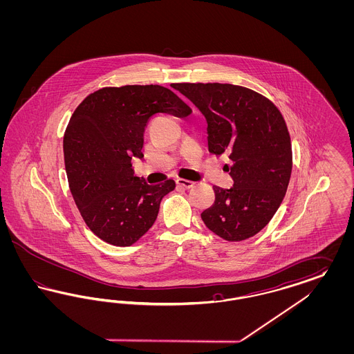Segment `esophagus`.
Here are the masks:
<instances>
[{"label": "esophagus", "instance_id": "34e87169", "mask_svg": "<svg viewBox=\"0 0 354 354\" xmlns=\"http://www.w3.org/2000/svg\"><path fill=\"white\" fill-rule=\"evenodd\" d=\"M176 183L178 185H180V187H183V188H191V187H194V182H191V180H187V179H176Z\"/></svg>", "mask_w": 354, "mask_h": 354}]
</instances>
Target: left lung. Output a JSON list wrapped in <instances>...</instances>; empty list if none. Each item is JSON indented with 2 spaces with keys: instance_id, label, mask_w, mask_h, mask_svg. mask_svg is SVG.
<instances>
[{
  "instance_id": "8db88e82",
  "label": "left lung",
  "mask_w": 354,
  "mask_h": 354,
  "mask_svg": "<svg viewBox=\"0 0 354 354\" xmlns=\"http://www.w3.org/2000/svg\"><path fill=\"white\" fill-rule=\"evenodd\" d=\"M207 120L208 150L225 155L231 188L214 187L215 202L204 209L205 227L228 241L260 232L286 196L292 147L277 107L251 88L230 84H174Z\"/></svg>"
}]
</instances>
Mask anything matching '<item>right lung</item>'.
Returning <instances> with one entry per match:
<instances>
[{
	"mask_svg": "<svg viewBox=\"0 0 354 354\" xmlns=\"http://www.w3.org/2000/svg\"><path fill=\"white\" fill-rule=\"evenodd\" d=\"M158 113L187 117L191 109L159 84L103 87L77 107L64 136L68 185L87 227L103 241L129 247L155 223L169 179L147 185L134 175L143 133Z\"/></svg>",
	"mask_w": 354,
	"mask_h": 354,
	"instance_id": "add662e5",
	"label": "right lung"
}]
</instances>
